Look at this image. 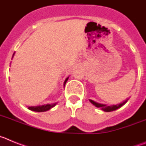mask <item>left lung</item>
Here are the masks:
<instances>
[{
	"mask_svg": "<svg viewBox=\"0 0 146 146\" xmlns=\"http://www.w3.org/2000/svg\"><path fill=\"white\" fill-rule=\"evenodd\" d=\"M129 97L127 98V99H126V100H124L123 102H121L118 104H115V105L114 104H113V105H110V106H108V105H107V104H105L98 103V102H94V100H91V99H89V101L91 102V104H94V106L96 107V108H101V110H102L103 111L112 112V111H114V110H118V108H121V107L123 106V105H124V104L127 102V101L129 100Z\"/></svg>",
	"mask_w": 146,
	"mask_h": 146,
	"instance_id": "1",
	"label": "left lung"
}]
</instances>
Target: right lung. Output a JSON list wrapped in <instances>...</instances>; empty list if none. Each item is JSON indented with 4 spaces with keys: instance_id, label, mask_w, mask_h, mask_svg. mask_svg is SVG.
<instances>
[{
    "instance_id": "right-lung-1",
    "label": "right lung",
    "mask_w": 146,
    "mask_h": 146,
    "mask_svg": "<svg viewBox=\"0 0 146 146\" xmlns=\"http://www.w3.org/2000/svg\"><path fill=\"white\" fill-rule=\"evenodd\" d=\"M14 55H15V53L13 54L12 58L14 57ZM69 79V77H66V80H64V86H65L67 80ZM58 102L56 103H53V104H43V105H38V106H33V107H28V109L31 110L32 111H35V112H45L49 110H50L51 108H54V107L57 104Z\"/></svg>"
}]
</instances>
